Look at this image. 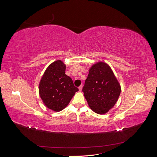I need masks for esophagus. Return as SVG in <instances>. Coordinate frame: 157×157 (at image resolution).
<instances>
[{
  "label": "esophagus",
  "instance_id": "1",
  "mask_svg": "<svg viewBox=\"0 0 157 157\" xmlns=\"http://www.w3.org/2000/svg\"><path fill=\"white\" fill-rule=\"evenodd\" d=\"M78 89H79V91H80V92L82 91V85H81V86H80L78 87Z\"/></svg>",
  "mask_w": 157,
  "mask_h": 157
}]
</instances>
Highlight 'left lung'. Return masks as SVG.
Listing matches in <instances>:
<instances>
[{
  "instance_id": "1",
  "label": "left lung",
  "mask_w": 157,
  "mask_h": 157,
  "mask_svg": "<svg viewBox=\"0 0 157 157\" xmlns=\"http://www.w3.org/2000/svg\"><path fill=\"white\" fill-rule=\"evenodd\" d=\"M82 92L92 110L103 115L115 105L121 88L109 65L98 62L90 69Z\"/></svg>"
}]
</instances>
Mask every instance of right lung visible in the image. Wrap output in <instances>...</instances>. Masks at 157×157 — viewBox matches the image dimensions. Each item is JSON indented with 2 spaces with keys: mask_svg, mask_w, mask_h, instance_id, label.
<instances>
[{
  "mask_svg": "<svg viewBox=\"0 0 157 157\" xmlns=\"http://www.w3.org/2000/svg\"><path fill=\"white\" fill-rule=\"evenodd\" d=\"M65 65L61 60L51 63L39 84V94L44 105L58 112L68 105L78 88L72 79L65 75Z\"/></svg>",
  "mask_w": 157,
  "mask_h": 157,
  "instance_id": "obj_1",
  "label": "right lung"
}]
</instances>
